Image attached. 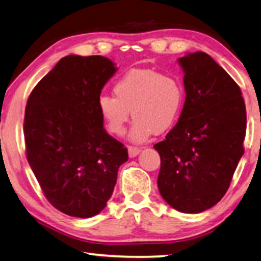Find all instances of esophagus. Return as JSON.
<instances>
[{
	"label": "esophagus",
	"mask_w": 261,
	"mask_h": 261,
	"mask_svg": "<svg viewBox=\"0 0 261 261\" xmlns=\"http://www.w3.org/2000/svg\"><path fill=\"white\" fill-rule=\"evenodd\" d=\"M127 150H128V156H130V158H136V156L141 152L142 149L130 145V147H127Z\"/></svg>",
	"instance_id": "1"
}]
</instances>
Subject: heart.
I'll list each match as a JSON object with an SVG mask.
<instances>
[{
  "label": "heart",
  "mask_w": 261,
  "mask_h": 261,
  "mask_svg": "<svg viewBox=\"0 0 261 261\" xmlns=\"http://www.w3.org/2000/svg\"><path fill=\"white\" fill-rule=\"evenodd\" d=\"M113 93L114 96H99L100 116L111 134L123 136L131 111L135 120L128 136L136 143L169 130L178 121L185 100L180 80L155 69L126 71L114 82Z\"/></svg>",
  "instance_id": "1"
}]
</instances>
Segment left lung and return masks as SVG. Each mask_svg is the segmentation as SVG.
I'll list each match as a JSON object with an SVG mask.
<instances>
[{
  "mask_svg": "<svg viewBox=\"0 0 261 261\" xmlns=\"http://www.w3.org/2000/svg\"><path fill=\"white\" fill-rule=\"evenodd\" d=\"M186 99L178 124L154 148L158 186L175 210L199 214L222 199L244 155L246 106L241 89L205 52L179 58Z\"/></svg>",
  "mask_w": 261,
  "mask_h": 261,
  "instance_id": "left-lung-1",
  "label": "left lung"
}]
</instances>
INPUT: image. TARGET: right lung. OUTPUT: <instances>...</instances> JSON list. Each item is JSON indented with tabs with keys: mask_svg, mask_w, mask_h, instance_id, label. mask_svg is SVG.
<instances>
[{
	"mask_svg": "<svg viewBox=\"0 0 261 261\" xmlns=\"http://www.w3.org/2000/svg\"><path fill=\"white\" fill-rule=\"evenodd\" d=\"M117 68L102 56H65L31 93L26 158L61 213L88 218L106 206L127 149L103 128L98 99Z\"/></svg>",
	"mask_w": 261,
	"mask_h": 261,
	"instance_id": "add662e5",
	"label": "right lung"
}]
</instances>
